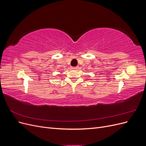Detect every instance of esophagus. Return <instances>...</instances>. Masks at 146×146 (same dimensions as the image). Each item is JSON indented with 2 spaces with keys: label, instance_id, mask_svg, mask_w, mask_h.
Masks as SVG:
<instances>
[{
  "label": "esophagus",
  "instance_id": "obj_1",
  "mask_svg": "<svg viewBox=\"0 0 146 146\" xmlns=\"http://www.w3.org/2000/svg\"><path fill=\"white\" fill-rule=\"evenodd\" d=\"M78 69V67H72L71 69L72 70H77Z\"/></svg>",
  "mask_w": 146,
  "mask_h": 146
}]
</instances>
